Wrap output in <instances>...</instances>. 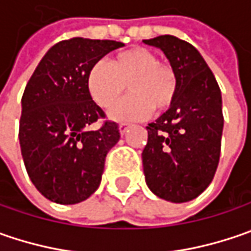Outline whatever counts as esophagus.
<instances>
[{
  "mask_svg": "<svg viewBox=\"0 0 251 251\" xmlns=\"http://www.w3.org/2000/svg\"><path fill=\"white\" fill-rule=\"evenodd\" d=\"M130 127L129 124H126V122H122V124H119V132H121V135H125L126 130Z\"/></svg>",
  "mask_w": 251,
  "mask_h": 251,
  "instance_id": "obj_1",
  "label": "esophagus"
}]
</instances>
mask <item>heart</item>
Returning <instances> with one entry per match:
<instances>
[{"label": "heart", "instance_id": "b5f03b06", "mask_svg": "<svg viewBox=\"0 0 251 251\" xmlns=\"http://www.w3.org/2000/svg\"><path fill=\"white\" fill-rule=\"evenodd\" d=\"M128 84L131 95L114 103ZM87 87L93 100L102 108H109L115 121L143 119L153 112L173 104L178 80L176 71L145 48H132L118 53L111 63H95L88 73Z\"/></svg>", "mask_w": 251, "mask_h": 251}]
</instances>
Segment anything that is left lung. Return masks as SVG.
I'll list each match as a JSON object with an SVG mask.
<instances>
[{
  "instance_id": "left-lung-1",
  "label": "left lung",
  "mask_w": 251,
  "mask_h": 251,
  "mask_svg": "<svg viewBox=\"0 0 251 251\" xmlns=\"http://www.w3.org/2000/svg\"><path fill=\"white\" fill-rule=\"evenodd\" d=\"M143 42L166 54L178 80L169 111L146 126V184L161 200L188 202L208 188L218 169L224 130L221 88L191 43L171 35Z\"/></svg>"
}]
</instances>
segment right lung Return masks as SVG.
I'll return each instance as SVG.
<instances>
[{"label":"right lung","mask_w":251,"mask_h":251,"mask_svg":"<svg viewBox=\"0 0 251 251\" xmlns=\"http://www.w3.org/2000/svg\"><path fill=\"white\" fill-rule=\"evenodd\" d=\"M125 46L115 40L73 38L48 50L22 95L19 143L27 176L49 201L71 205L101 184L105 157L118 143V124L105 118L87 87L88 73L105 54Z\"/></svg>","instance_id":"right-lung-1"}]
</instances>
